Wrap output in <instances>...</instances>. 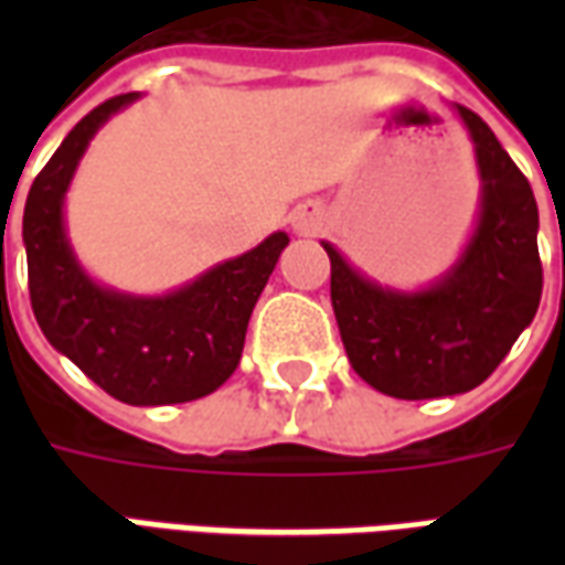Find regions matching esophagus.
I'll list each match as a JSON object with an SVG mask.
<instances>
[{
    "mask_svg": "<svg viewBox=\"0 0 565 565\" xmlns=\"http://www.w3.org/2000/svg\"><path fill=\"white\" fill-rule=\"evenodd\" d=\"M294 230L299 235H311L320 230V214L315 209H299L294 214Z\"/></svg>",
    "mask_w": 565,
    "mask_h": 565,
    "instance_id": "esophagus-1",
    "label": "esophagus"
}]
</instances>
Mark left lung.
<instances>
[{"label": "left lung", "mask_w": 565, "mask_h": 565, "mask_svg": "<svg viewBox=\"0 0 565 565\" xmlns=\"http://www.w3.org/2000/svg\"><path fill=\"white\" fill-rule=\"evenodd\" d=\"M481 178L478 223L460 259L424 290H393L330 254V296L348 360L396 399L457 396L490 379L542 299L539 209L493 129L457 105Z\"/></svg>", "instance_id": "obj_1"}]
</instances>
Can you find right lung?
Returning a JSON list of instances; mask_svg holds the SVG:
<instances>
[{
	"mask_svg": "<svg viewBox=\"0 0 565 565\" xmlns=\"http://www.w3.org/2000/svg\"><path fill=\"white\" fill-rule=\"evenodd\" d=\"M136 99L139 93H124L93 108L32 181L23 209L30 299L44 339L115 399L190 403L235 372L250 311L290 238L271 233L254 250L162 296L120 294L93 281L72 250L63 205L93 136Z\"/></svg>",
	"mask_w": 565,
	"mask_h": 565,
	"instance_id": "right-lung-1",
	"label": "right lung"
}]
</instances>
